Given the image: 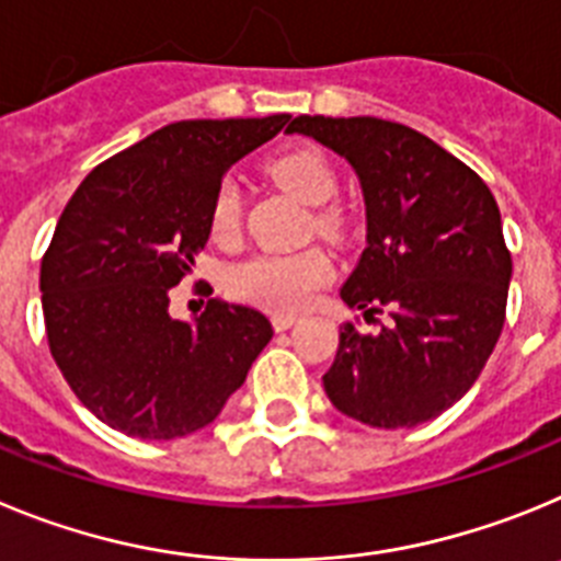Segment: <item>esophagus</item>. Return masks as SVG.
Instances as JSON below:
<instances>
[{
  "instance_id": "1",
  "label": "esophagus",
  "mask_w": 561,
  "mask_h": 561,
  "mask_svg": "<svg viewBox=\"0 0 561 561\" xmlns=\"http://www.w3.org/2000/svg\"><path fill=\"white\" fill-rule=\"evenodd\" d=\"M271 321H274L276 332H285V330H290V327L296 324L299 318L290 316V312H274V318H271Z\"/></svg>"
}]
</instances>
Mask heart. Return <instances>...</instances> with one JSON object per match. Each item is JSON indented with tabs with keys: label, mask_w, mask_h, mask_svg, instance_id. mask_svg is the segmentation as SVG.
<instances>
[{
	"label": "heart",
	"mask_w": 561,
	"mask_h": 561,
	"mask_svg": "<svg viewBox=\"0 0 561 561\" xmlns=\"http://www.w3.org/2000/svg\"><path fill=\"white\" fill-rule=\"evenodd\" d=\"M276 184L305 206H324L335 195L337 179L330 159L312 148L287 150L268 164ZM316 226L332 231L335 215H318ZM209 231L218 243H229L240 231V186L224 181L215 193L209 211ZM330 279V260L321 251H296V254H256L237 262L229 271V287L237 299L268 310L290 312L310 305L312 293Z\"/></svg>",
	"instance_id": "heart-1"
}]
</instances>
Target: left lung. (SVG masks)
<instances>
[{
  "label": "left lung",
  "instance_id": "obj_1",
  "mask_svg": "<svg viewBox=\"0 0 561 561\" xmlns=\"http://www.w3.org/2000/svg\"><path fill=\"white\" fill-rule=\"evenodd\" d=\"M301 134L341 156L363 190L366 249L341 301L380 332L343 324L324 391L343 416L397 431L436 419L481 375L506 318L512 254L497 201L456 156L377 117H301Z\"/></svg>",
  "mask_w": 561,
  "mask_h": 561
}]
</instances>
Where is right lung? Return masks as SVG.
Returning <instances> with one entry per match:
<instances>
[{"mask_svg":"<svg viewBox=\"0 0 561 561\" xmlns=\"http://www.w3.org/2000/svg\"><path fill=\"white\" fill-rule=\"evenodd\" d=\"M287 114L164 125L85 175L42 260L49 352L78 400L125 436L168 442L211 425L274 327L211 299L170 316L193 274L231 164L274 139Z\"/></svg>","mask_w":561,"mask_h":561,"instance_id":"obj_1","label":"right lung"}]
</instances>
